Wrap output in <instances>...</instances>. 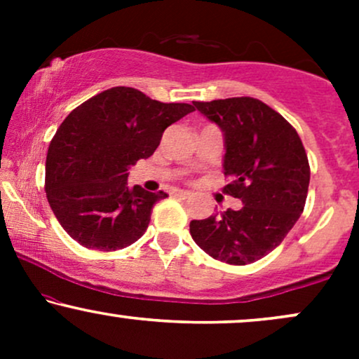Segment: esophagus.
Instances as JSON below:
<instances>
[{
  "mask_svg": "<svg viewBox=\"0 0 359 359\" xmlns=\"http://www.w3.org/2000/svg\"><path fill=\"white\" fill-rule=\"evenodd\" d=\"M175 196L179 197V199H189V197H191V192H187V191H175Z\"/></svg>",
  "mask_w": 359,
  "mask_h": 359,
  "instance_id": "esophagus-1",
  "label": "esophagus"
}]
</instances>
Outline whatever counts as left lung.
<instances>
[{"label":"left lung","mask_w":359,"mask_h":359,"mask_svg":"<svg viewBox=\"0 0 359 359\" xmlns=\"http://www.w3.org/2000/svg\"><path fill=\"white\" fill-rule=\"evenodd\" d=\"M224 137V192L238 211L191 221V236L209 257L248 265L273 251L294 228L307 199L311 168L297 131L255 97L194 102Z\"/></svg>","instance_id":"obj_1"}]
</instances>
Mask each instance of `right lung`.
<instances>
[{"mask_svg": "<svg viewBox=\"0 0 359 359\" xmlns=\"http://www.w3.org/2000/svg\"><path fill=\"white\" fill-rule=\"evenodd\" d=\"M133 88L96 94L62 121L48 147L45 192L65 233L89 250L126 248L147 231L165 192L128 185V168L154 155L163 131L192 113Z\"/></svg>", "mask_w": 359, "mask_h": 359, "instance_id": "1", "label": "right lung"}]
</instances>
